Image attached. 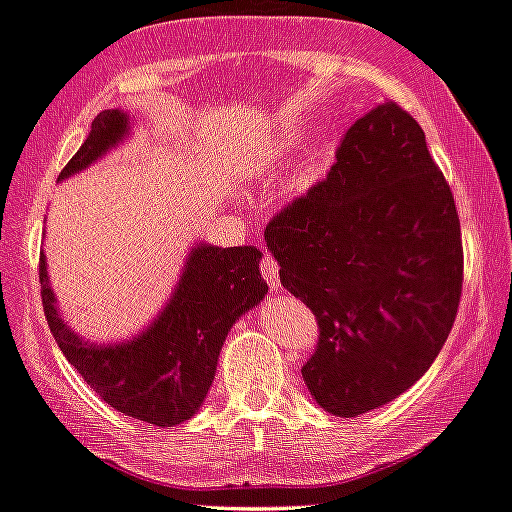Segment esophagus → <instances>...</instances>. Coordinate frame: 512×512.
<instances>
[{"mask_svg": "<svg viewBox=\"0 0 512 512\" xmlns=\"http://www.w3.org/2000/svg\"><path fill=\"white\" fill-rule=\"evenodd\" d=\"M261 273H263V278H266V283H268V288H271V291H278V288H281V276H278V261H276V258L263 254Z\"/></svg>", "mask_w": 512, "mask_h": 512, "instance_id": "1", "label": "esophagus"}]
</instances>
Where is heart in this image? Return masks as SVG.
<instances>
[{"mask_svg": "<svg viewBox=\"0 0 512 512\" xmlns=\"http://www.w3.org/2000/svg\"><path fill=\"white\" fill-rule=\"evenodd\" d=\"M281 156H283V151H271V159H281Z\"/></svg>", "mask_w": 512, "mask_h": 512, "instance_id": "obj_1", "label": "heart"}]
</instances>
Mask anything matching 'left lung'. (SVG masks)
I'll use <instances>...</instances> for the list:
<instances>
[{"mask_svg":"<svg viewBox=\"0 0 512 512\" xmlns=\"http://www.w3.org/2000/svg\"><path fill=\"white\" fill-rule=\"evenodd\" d=\"M263 236L318 321L301 376L323 411L363 416L428 371L458 313L463 241L426 134L396 101L346 131L326 179Z\"/></svg>","mask_w":512,"mask_h":512,"instance_id":"8db88e82","label":"left lung"}]
</instances>
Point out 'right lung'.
Here are the masks:
<instances>
[{
    "instance_id": "1",
    "label": "right lung",
    "mask_w": 512,
    "mask_h": 512,
    "mask_svg": "<svg viewBox=\"0 0 512 512\" xmlns=\"http://www.w3.org/2000/svg\"><path fill=\"white\" fill-rule=\"evenodd\" d=\"M129 126L131 119L121 109L101 111L59 181L114 149L129 134ZM258 261L261 251L256 246L219 249L196 244L186 258L174 296L154 323L124 343L96 346L79 338L59 316L42 254L39 281L44 316L67 361L101 401L151 426H179L204 403L231 326L268 293Z\"/></svg>"
}]
</instances>
